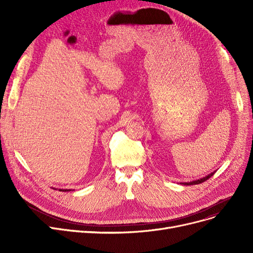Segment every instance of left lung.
<instances>
[{
	"label": "left lung",
	"mask_w": 253,
	"mask_h": 253,
	"mask_svg": "<svg viewBox=\"0 0 253 253\" xmlns=\"http://www.w3.org/2000/svg\"><path fill=\"white\" fill-rule=\"evenodd\" d=\"M214 173H215V171L211 172L210 174H208V175H206V176H204V177H202V178H200V179L193 180V181H190V182H181V184H182V185H191V184H198V183H201V182H203V181L207 180L209 177H211V176L213 175Z\"/></svg>",
	"instance_id": "left-lung-1"
}]
</instances>
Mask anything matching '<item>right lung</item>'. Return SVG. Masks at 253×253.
Returning a JSON list of instances; mask_svg holds the SVG:
<instances>
[{"label":"right lung","instance_id":"obj_1","mask_svg":"<svg viewBox=\"0 0 253 253\" xmlns=\"http://www.w3.org/2000/svg\"><path fill=\"white\" fill-rule=\"evenodd\" d=\"M58 191H61V192H63V191H64V192H66V191H72V190H63V189H59ZM73 191H74V190H73Z\"/></svg>","mask_w":253,"mask_h":253}]
</instances>
